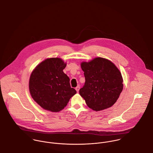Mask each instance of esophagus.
<instances>
[{"label":"esophagus","instance_id":"obj_1","mask_svg":"<svg viewBox=\"0 0 153 153\" xmlns=\"http://www.w3.org/2000/svg\"><path fill=\"white\" fill-rule=\"evenodd\" d=\"M79 89H80V86H77L76 88V91L78 92L79 91Z\"/></svg>","mask_w":153,"mask_h":153}]
</instances>
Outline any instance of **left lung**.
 <instances>
[{"label":"left lung","instance_id":"left-lung-1","mask_svg":"<svg viewBox=\"0 0 153 153\" xmlns=\"http://www.w3.org/2000/svg\"><path fill=\"white\" fill-rule=\"evenodd\" d=\"M85 83L79 94L87 105L98 111L110 108L117 101L123 90V79L116 66L110 61L96 58L83 62Z\"/></svg>","mask_w":153,"mask_h":153}]
</instances>
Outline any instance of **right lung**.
Instances as JSON below:
<instances>
[{
	"mask_svg": "<svg viewBox=\"0 0 153 153\" xmlns=\"http://www.w3.org/2000/svg\"><path fill=\"white\" fill-rule=\"evenodd\" d=\"M65 67L66 64L60 58H48L39 64L30 76V94L46 110L61 111L77 92L71 88L70 79L63 72Z\"/></svg>",
	"mask_w": 153,
	"mask_h": 153,
	"instance_id": "add662e5",
	"label": "right lung"
}]
</instances>
